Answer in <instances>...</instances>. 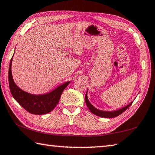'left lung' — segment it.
Listing matches in <instances>:
<instances>
[{"instance_id": "obj_1", "label": "left lung", "mask_w": 155, "mask_h": 155, "mask_svg": "<svg viewBox=\"0 0 155 155\" xmlns=\"http://www.w3.org/2000/svg\"><path fill=\"white\" fill-rule=\"evenodd\" d=\"M85 102H86V104H87V106L88 107V108L89 109V110L91 111L93 114H95L97 116H100L102 117H107V118L116 117L118 116H120V115L122 114L124 111H125L133 103V101H132V103H130L129 105H126V107H124L122 109H120V110H118L114 111H101V110H97V109L95 108L91 104H90V102L89 101V100H88V98H87V91L86 95H85Z\"/></svg>"}]
</instances>
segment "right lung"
Here are the masks:
<instances>
[{
    "mask_svg": "<svg viewBox=\"0 0 155 155\" xmlns=\"http://www.w3.org/2000/svg\"><path fill=\"white\" fill-rule=\"evenodd\" d=\"M12 60L13 57L11 58L9 65L8 84L11 95H13V98L30 114L43 115L52 111L58 104L63 91L68 85L70 82H66L50 93L41 95H31L21 90L13 81L11 73Z\"/></svg>",
    "mask_w": 155,
    "mask_h": 155,
    "instance_id": "right-lung-1",
    "label": "right lung"
}]
</instances>
